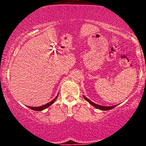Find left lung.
Returning <instances> with one entry per match:
<instances>
[{"mask_svg":"<svg viewBox=\"0 0 146 146\" xmlns=\"http://www.w3.org/2000/svg\"><path fill=\"white\" fill-rule=\"evenodd\" d=\"M84 98L85 99V100H86L87 102H88V103L90 104L92 106H93L95 107V108H98V109H100V110H111L113 109V108H115V106H117V105H115V106H100V105H98V104H96L93 103V102L90 101V100H88V98H86V97L84 95Z\"/></svg>","mask_w":146,"mask_h":146,"instance_id":"8db88e82","label":"left lung"}]
</instances>
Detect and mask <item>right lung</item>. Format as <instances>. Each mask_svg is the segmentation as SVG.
I'll return each instance as SVG.
<instances>
[{
	"label": "right lung",
	"mask_w": 146,
	"mask_h": 146,
	"mask_svg": "<svg viewBox=\"0 0 146 146\" xmlns=\"http://www.w3.org/2000/svg\"><path fill=\"white\" fill-rule=\"evenodd\" d=\"M58 94L56 97V98H55L53 100H52V101H51L50 102H48V103L46 104H44V105H43V106H38V107L29 106V107H28V108H29L30 109H31V110H38V111H41V110H43L46 109V108H48V106H51V104H53L54 103V102L56 100V99L58 98Z\"/></svg>",
	"instance_id": "right-lung-1"
}]
</instances>
